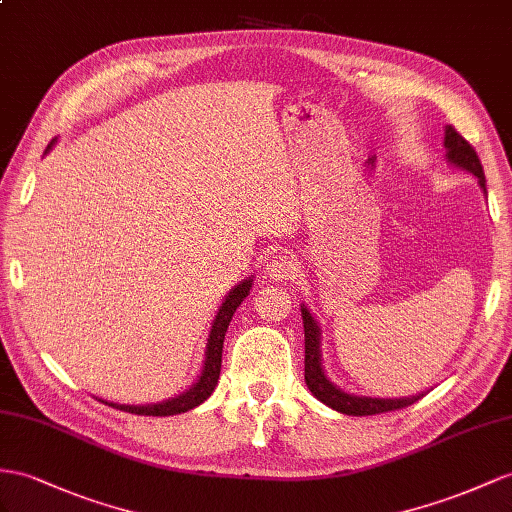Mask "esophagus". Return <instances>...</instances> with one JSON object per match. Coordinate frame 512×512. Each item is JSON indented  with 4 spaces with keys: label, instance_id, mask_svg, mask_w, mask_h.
<instances>
[{
    "label": "esophagus",
    "instance_id": "34e87169",
    "mask_svg": "<svg viewBox=\"0 0 512 512\" xmlns=\"http://www.w3.org/2000/svg\"><path fill=\"white\" fill-rule=\"evenodd\" d=\"M296 270V264L294 259L290 255L285 253H279V255H272L268 261H266V277L272 279V281H283L287 277H292Z\"/></svg>",
    "mask_w": 512,
    "mask_h": 512
}]
</instances>
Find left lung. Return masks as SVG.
Wrapping results in <instances>:
<instances>
[{
  "instance_id": "1",
  "label": "left lung",
  "mask_w": 512,
  "mask_h": 512,
  "mask_svg": "<svg viewBox=\"0 0 512 512\" xmlns=\"http://www.w3.org/2000/svg\"><path fill=\"white\" fill-rule=\"evenodd\" d=\"M443 147H445V160L478 177L480 188L487 192V179H484V170L476 149L471 147V144L458 134L452 125L445 127ZM300 311H303V326H305V383L320 402H324L326 406H331V409L344 415L359 417V415H378V413L404 409V406H409L424 396V393H417V396H411V398H368V396H355V393H346L339 387H335L329 378H326L322 368L320 326L305 305H300Z\"/></svg>"
}]
</instances>
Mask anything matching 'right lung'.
Returning a JSON list of instances; mask_svg holds the SVG:
<instances>
[{"instance_id":"obj_1","label":"right lung","mask_w":512,"mask_h":512,"mask_svg":"<svg viewBox=\"0 0 512 512\" xmlns=\"http://www.w3.org/2000/svg\"><path fill=\"white\" fill-rule=\"evenodd\" d=\"M56 140H51L47 144L45 153L54 147ZM253 287V279L248 277L244 279L240 285H235L233 290L229 292V296L225 298V303L220 305L216 318L212 322V329H209V337H207V348H205V361H203V370L201 376L196 378V383L188 389L179 393L175 398H168L164 402L157 404H144V406H136V404H114V402H106L114 409L125 411V413H136V415H153V417H166V415H177V413H186L194 406H199L201 402H205L212 391L218 385V376H220V363H222V342H225V333L229 329V322L233 318L235 309L240 307L242 300L248 296ZM103 402V400H101Z\"/></svg>"}]
</instances>
